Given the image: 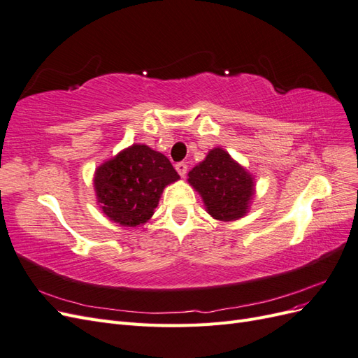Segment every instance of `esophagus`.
Segmentation results:
<instances>
[{
  "mask_svg": "<svg viewBox=\"0 0 358 358\" xmlns=\"http://www.w3.org/2000/svg\"><path fill=\"white\" fill-rule=\"evenodd\" d=\"M176 170H178V173L180 175V178H185L187 171H188V166L185 164V162H178Z\"/></svg>",
  "mask_w": 358,
  "mask_h": 358,
  "instance_id": "34e87169",
  "label": "esophagus"
}]
</instances>
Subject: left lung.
<instances>
[{
	"label": "left lung",
	"mask_w": 358,
	"mask_h": 358,
	"mask_svg": "<svg viewBox=\"0 0 358 358\" xmlns=\"http://www.w3.org/2000/svg\"><path fill=\"white\" fill-rule=\"evenodd\" d=\"M188 176V182L201 194L206 209L215 220L234 221L246 213L254 196V180L225 150L212 149Z\"/></svg>",
	"instance_id": "obj_1"
}]
</instances>
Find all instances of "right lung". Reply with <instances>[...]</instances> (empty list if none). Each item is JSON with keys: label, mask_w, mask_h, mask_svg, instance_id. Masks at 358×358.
Masks as SVG:
<instances>
[{"label": "right lung", "mask_w": 358, "mask_h": 358, "mask_svg": "<svg viewBox=\"0 0 358 358\" xmlns=\"http://www.w3.org/2000/svg\"><path fill=\"white\" fill-rule=\"evenodd\" d=\"M178 179L167 157L133 145L96 169L94 185L103 212L112 221L137 227L152 216L164 187Z\"/></svg>", "instance_id": "add662e5"}]
</instances>
